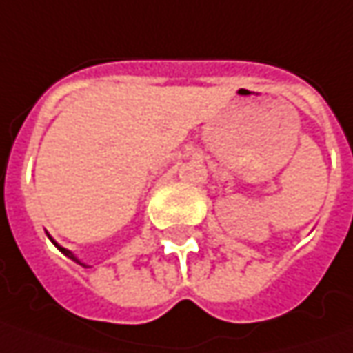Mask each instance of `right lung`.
<instances>
[{"label":"right lung","instance_id":"obj_1","mask_svg":"<svg viewBox=\"0 0 353 353\" xmlns=\"http://www.w3.org/2000/svg\"><path fill=\"white\" fill-rule=\"evenodd\" d=\"M54 245H57V243H54ZM57 248H59V245H57ZM59 250H61L62 253H64V255H68L70 259H74V261H78V259H76L74 255H72V253H70V251H68V250H64V248H59Z\"/></svg>","mask_w":353,"mask_h":353}]
</instances>
